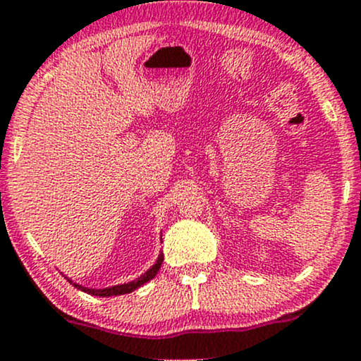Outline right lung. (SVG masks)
I'll return each instance as SVG.
<instances>
[{"instance_id":"obj_1","label":"right lung","mask_w":361,"mask_h":361,"mask_svg":"<svg viewBox=\"0 0 361 361\" xmlns=\"http://www.w3.org/2000/svg\"><path fill=\"white\" fill-rule=\"evenodd\" d=\"M162 260H164V257H162V255H160L159 260H157V264H155L154 267L150 269V271H147V274L141 276V278H137L136 281L126 283V285L111 286V288L92 290V288H85V286L76 285V283H73V281H69V283H73V286H75V288H78V290H82V292L90 293V295H99V297H111V295H123V293H130V292H134V290H136V288H140L141 285H145V283H148V281H150V279H154L155 276H157V272H159L160 265H162Z\"/></svg>"}]
</instances>
